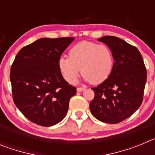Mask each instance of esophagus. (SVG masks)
<instances>
[{"label": "esophagus", "mask_w": 155, "mask_h": 155, "mask_svg": "<svg viewBox=\"0 0 155 155\" xmlns=\"http://www.w3.org/2000/svg\"><path fill=\"white\" fill-rule=\"evenodd\" d=\"M85 88H86L85 87H78V88H77V91H84Z\"/></svg>", "instance_id": "1"}]
</instances>
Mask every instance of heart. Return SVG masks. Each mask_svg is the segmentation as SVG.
Here are the masks:
<instances>
[{"label":"heart","instance_id":"b5f03b06","mask_svg":"<svg viewBox=\"0 0 155 155\" xmlns=\"http://www.w3.org/2000/svg\"><path fill=\"white\" fill-rule=\"evenodd\" d=\"M69 57H61L59 68L67 81L74 83L81 69L86 81L100 84L110 75L114 64L113 54L105 45L82 41L71 48Z\"/></svg>","mask_w":155,"mask_h":155}]
</instances>
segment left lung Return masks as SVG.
Instances as JSON below:
<instances>
[{
  "label": "left lung",
  "mask_w": 155,
  "mask_h": 155,
  "mask_svg": "<svg viewBox=\"0 0 155 155\" xmlns=\"http://www.w3.org/2000/svg\"><path fill=\"white\" fill-rule=\"evenodd\" d=\"M107 45L114 64L107 79L91 89L90 110L100 121L115 124L132 116L140 106L147 81V70L136 46L115 36L98 39Z\"/></svg>",
  "instance_id": "8db88e82"
}]
</instances>
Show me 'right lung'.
I'll use <instances>...</instances> for the list:
<instances>
[{
	"instance_id": "obj_1",
	"label": "right lung",
	"mask_w": 155,
	"mask_h": 155,
	"mask_svg": "<svg viewBox=\"0 0 155 155\" xmlns=\"http://www.w3.org/2000/svg\"><path fill=\"white\" fill-rule=\"evenodd\" d=\"M73 37L42 38L25 46L12 63L13 101L28 120L42 127L58 124L68 113L76 87L61 74L59 60Z\"/></svg>"
}]
</instances>
